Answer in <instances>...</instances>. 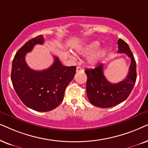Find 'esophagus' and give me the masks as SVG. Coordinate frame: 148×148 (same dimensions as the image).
<instances>
[{
	"label": "esophagus",
	"mask_w": 148,
	"mask_h": 148,
	"mask_svg": "<svg viewBox=\"0 0 148 148\" xmlns=\"http://www.w3.org/2000/svg\"><path fill=\"white\" fill-rule=\"evenodd\" d=\"M83 71H84V70H83V69H82L80 66H78L77 68H76V72H83Z\"/></svg>",
	"instance_id": "1"
}]
</instances>
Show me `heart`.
I'll use <instances>...</instances> for the list:
<instances>
[{
	"label": "heart",
	"instance_id": "obj_1",
	"mask_svg": "<svg viewBox=\"0 0 148 148\" xmlns=\"http://www.w3.org/2000/svg\"><path fill=\"white\" fill-rule=\"evenodd\" d=\"M99 45L100 44L98 41H91V42H89L84 45L83 46L80 47L79 48L76 49V51L80 55L87 56L92 54V53H94L95 51L97 50L99 48ZM106 49H101L97 53H95L90 57V58L89 59V62L91 64H97L99 60H101L102 58H103L106 56Z\"/></svg>",
	"mask_w": 148,
	"mask_h": 148
}]
</instances>
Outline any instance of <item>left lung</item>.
<instances>
[{"label": "left lung", "instance_id": "left-lung-1", "mask_svg": "<svg viewBox=\"0 0 148 148\" xmlns=\"http://www.w3.org/2000/svg\"><path fill=\"white\" fill-rule=\"evenodd\" d=\"M118 53H125L131 58V64L127 77L123 81L113 84L106 79L103 74V65L94 69H87L86 94L92 105L102 108H111L121 103L129 97L137 78L136 62L129 45L120 38L117 42Z\"/></svg>", "mask_w": 148, "mask_h": 148}]
</instances>
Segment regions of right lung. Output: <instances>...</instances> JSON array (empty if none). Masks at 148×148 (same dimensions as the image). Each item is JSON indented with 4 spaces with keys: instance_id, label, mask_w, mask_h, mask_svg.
<instances>
[{
    "instance_id": "add662e5",
    "label": "right lung",
    "mask_w": 148,
    "mask_h": 148,
    "mask_svg": "<svg viewBox=\"0 0 148 148\" xmlns=\"http://www.w3.org/2000/svg\"><path fill=\"white\" fill-rule=\"evenodd\" d=\"M42 35L27 41L17 51L12 63L11 79L21 101L38 112H49L62 103L65 90L76 74V66H64L58 57L50 68L42 71L29 68L25 62L27 53L37 44L42 45Z\"/></svg>"
}]
</instances>
